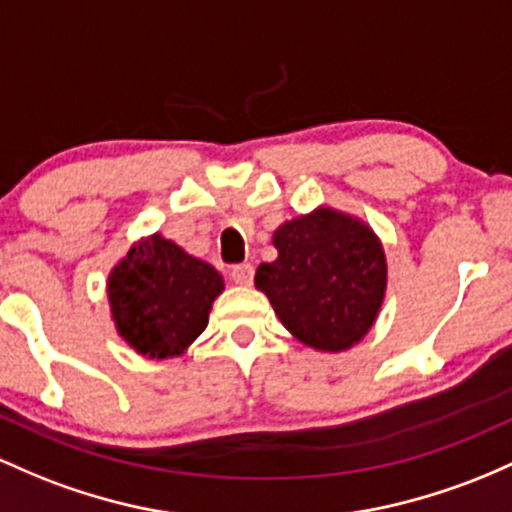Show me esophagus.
Returning <instances> with one entry per match:
<instances>
[{
	"label": "esophagus",
	"mask_w": 512,
	"mask_h": 512,
	"mask_svg": "<svg viewBox=\"0 0 512 512\" xmlns=\"http://www.w3.org/2000/svg\"><path fill=\"white\" fill-rule=\"evenodd\" d=\"M252 277H255V267H252L250 262H243V265H235L230 269V279L240 286H250Z\"/></svg>",
	"instance_id": "1"
}]
</instances>
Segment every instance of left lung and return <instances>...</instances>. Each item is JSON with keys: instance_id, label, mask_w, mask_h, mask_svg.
Here are the masks:
<instances>
[{"instance_id": "1", "label": "left lung", "mask_w": 512, "mask_h": 512, "mask_svg": "<svg viewBox=\"0 0 512 512\" xmlns=\"http://www.w3.org/2000/svg\"><path fill=\"white\" fill-rule=\"evenodd\" d=\"M272 243L279 257L257 267L255 286L284 328L320 352L357 345L386 294V255L374 230L320 206L279 226Z\"/></svg>"}]
</instances>
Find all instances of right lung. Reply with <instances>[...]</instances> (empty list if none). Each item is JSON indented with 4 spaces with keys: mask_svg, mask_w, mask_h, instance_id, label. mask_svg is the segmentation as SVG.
Masks as SVG:
<instances>
[{
    "mask_svg": "<svg viewBox=\"0 0 512 512\" xmlns=\"http://www.w3.org/2000/svg\"><path fill=\"white\" fill-rule=\"evenodd\" d=\"M116 330L138 355H182L204 333L223 277L160 233L138 240L106 282Z\"/></svg>",
    "mask_w": 512,
    "mask_h": 512,
    "instance_id": "right-lung-1",
    "label": "right lung"
}]
</instances>
